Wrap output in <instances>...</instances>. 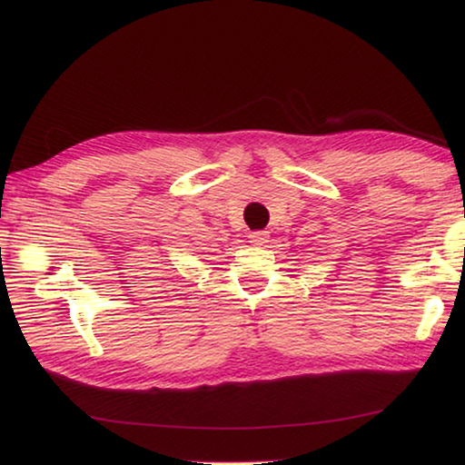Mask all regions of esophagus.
<instances>
[{
    "mask_svg": "<svg viewBox=\"0 0 465 465\" xmlns=\"http://www.w3.org/2000/svg\"><path fill=\"white\" fill-rule=\"evenodd\" d=\"M266 241H269V232H266V231H253V232H250V243L264 245Z\"/></svg>",
    "mask_w": 465,
    "mask_h": 465,
    "instance_id": "34e87169",
    "label": "esophagus"
}]
</instances>
